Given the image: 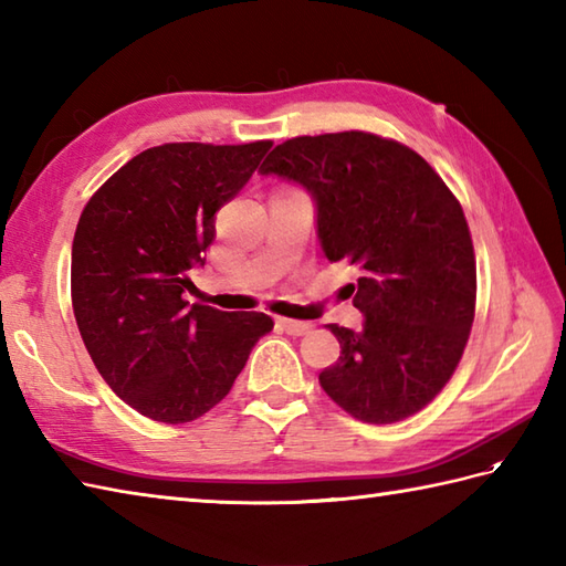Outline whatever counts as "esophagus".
Listing matches in <instances>:
<instances>
[{
    "label": "esophagus",
    "instance_id": "1",
    "mask_svg": "<svg viewBox=\"0 0 566 566\" xmlns=\"http://www.w3.org/2000/svg\"><path fill=\"white\" fill-rule=\"evenodd\" d=\"M276 326H280L284 333H290V335H306L311 328H314L306 321H294V318H284V316L276 318Z\"/></svg>",
    "mask_w": 566,
    "mask_h": 566
}]
</instances>
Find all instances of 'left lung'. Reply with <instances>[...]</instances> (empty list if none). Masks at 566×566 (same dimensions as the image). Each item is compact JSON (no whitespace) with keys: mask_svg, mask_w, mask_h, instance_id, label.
<instances>
[{"mask_svg":"<svg viewBox=\"0 0 566 566\" xmlns=\"http://www.w3.org/2000/svg\"><path fill=\"white\" fill-rule=\"evenodd\" d=\"M260 172L304 185L326 258L363 272L353 286L363 331L328 326L340 357L318 375L323 391L363 423L418 413L454 375L474 321L460 201L416 150L365 130L284 140Z\"/></svg>","mask_w":566,"mask_h":566,"instance_id":"8db88e82","label":"left lung"}]
</instances>
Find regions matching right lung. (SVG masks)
I'll use <instances>...</instances> for the list:
<instances>
[{
	"mask_svg": "<svg viewBox=\"0 0 566 566\" xmlns=\"http://www.w3.org/2000/svg\"><path fill=\"white\" fill-rule=\"evenodd\" d=\"M272 140L165 143L94 191L72 240L70 292L84 347L112 391L158 423H189L226 399L274 321L185 302L213 216Z\"/></svg>",
	"mask_w": 566,
	"mask_h": 566,
	"instance_id": "obj_1",
	"label": "right lung"
}]
</instances>
